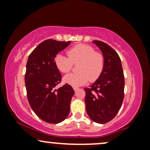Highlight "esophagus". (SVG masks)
Wrapping results in <instances>:
<instances>
[{
    "instance_id": "34e87169",
    "label": "esophagus",
    "mask_w": 150,
    "mask_h": 150,
    "mask_svg": "<svg viewBox=\"0 0 150 150\" xmlns=\"http://www.w3.org/2000/svg\"><path fill=\"white\" fill-rule=\"evenodd\" d=\"M73 89H74V90L75 91V92H77V91L79 90V87H73Z\"/></svg>"
}]
</instances>
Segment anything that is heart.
Instances as JSON below:
<instances>
[{
    "label": "heart",
    "instance_id": "heart-1",
    "mask_svg": "<svg viewBox=\"0 0 150 150\" xmlns=\"http://www.w3.org/2000/svg\"><path fill=\"white\" fill-rule=\"evenodd\" d=\"M68 56L58 54L54 62L57 69L62 73L71 70L74 63H79L78 73L66 75L63 81L73 87L85 85L90 81L94 82L100 77L105 66L104 56L94 48L86 44H78L67 51Z\"/></svg>",
    "mask_w": 150,
    "mask_h": 150
}]
</instances>
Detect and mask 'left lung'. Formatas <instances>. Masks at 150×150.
Wrapping results in <instances>:
<instances>
[{
  "instance_id": "8db88e82",
  "label": "left lung",
  "mask_w": 150,
  "mask_h": 150,
  "mask_svg": "<svg viewBox=\"0 0 150 150\" xmlns=\"http://www.w3.org/2000/svg\"><path fill=\"white\" fill-rule=\"evenodd\" d=\"M105 59L103 71L89 88H85L87 113L93 121L104 124L112 120L121 108L124 98L125 78L121 61L108 44L94 40Z\"/></svg>"
}]
</instances>
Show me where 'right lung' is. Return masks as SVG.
Wrapping results in <instances>:
<instances>
[{
  "mask_svg": "<svg viewBox=\"0 0 150 150\" xmlns=\"http://www.w3.org/2000/svg\"><path fill=\"white\" fill-rule=\"evenodd\" d=\"M71 43L47 39L40 43L29 56L25 83L28 99L34 113L52 124L67 117L74 91L67 83L55 89L61 74L55 65L56 56Z\"/></svg>",
  "mask_w": 150,
  "mask_h": 150,
  "instance_id": "obj_1",
  "label": "right lung"
}]
</instances>
